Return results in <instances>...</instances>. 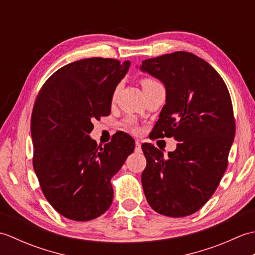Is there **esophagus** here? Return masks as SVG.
Masks as SVG:
<instances>
[{
    "instance_id": "esophagus-1",
    "label": "esophagus",
    "mask_w": 255,
    "mask_h": 255,
    "mask_svg": "<svg viewBox=\"0 0 255 255\" xmlns=\"http://www.w3.org/2000/svg\"><path fill=\"white\" fill-rule=\"evenodd\" d=\"M134 151H136V152H140V151H141V143H140L139 140L136 141V149H134Z\"/></svg>"
}]
</instances>
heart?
<instances>
[{
  "instance_id": "1",
  "label": "heart",
  "mask_w": 255,
  "mask_h": 255,
  "mask_svg": "<svg viewBox=\"0 0 255 255\" xmlns=\"http://www.w3.org/2000/svg\"><path fill=\"white\" fill-rule=\"evenodd\" d=\"M156 83H158V82H156V81H154L153 79H150V78H144V79L141 80V85H142L143 90L147 89V88H150V86H152V85H154ZM124 124L126 125V126H131V125L133 124V119L128 118V119H126V121L124 122Z\"/></svg>"
}]
</instances>
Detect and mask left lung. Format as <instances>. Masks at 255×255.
Listing matches in <instances>:
<instances>
[{
  "label": "left lung",
  "mask_w": 255,
  "mask_h": 255,
  "mask_svg": "<svg viewBox=\"0 0 255 255\" xmlns=\"http://www.w3.org/2000/svg\"><path fill=\"white\" fill-rule=\"evenodd\" d=\"M140 70L159 79L166 90L152 136L178 141L167 158L153 144L141 145L147 160L143 192L156 213L185 217L208 202L228 166L236 133L231 97L219 73L191 52L147 59Z\"/></svg>",
  "instance_id": "obj_1"
}]
</instances>
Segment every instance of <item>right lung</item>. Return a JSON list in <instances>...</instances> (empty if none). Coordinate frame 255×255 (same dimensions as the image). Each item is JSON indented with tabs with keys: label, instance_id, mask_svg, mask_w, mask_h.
<instances>
[{
	"label": "right lung",
	"instance_id": "obj_1",
	"mask_svg": "<svg viewBox=\"0 0 255 255\" xmlns=\"http://www.w3.org/2000/svg\"><path fill=\"white\" fill-rule=\"evenodd\" d=\"M130 62L88 58L60 68L38 93L31 113L32 165L48 202L63 217L88 221L112 205V177L133 152L118 133L104 147L89 133L111 114L113 94Z\"/></svg>",
	"mask_w": 255,
	"mask_h": 255
}]
</instances>
